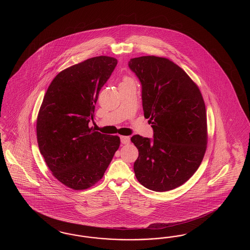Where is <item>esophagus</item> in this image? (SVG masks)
I'll return each mask as SVG.
<instances>
[{
  "instance_id": "34e87169",
  "label": "esophagus",
  "mask_w": 250,
  "mask_h": 250,
  "mask_svg": "<svg viewBox=\"0 0 250 250\" xmlns=\"http://www.w3.org/2000/svg\"><path fill=\"white\" fill-rule=\"evenodd\" d=\"M121 143L124 145H128L130 143V137L129 136H122Z\"/></svg>"
}]
</instances>
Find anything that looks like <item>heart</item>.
Listing matches in <instances>:
<instances>
[{
	"label": "heart",
	"mask_w": 250,
	"mask_h": 250,
	"mask_svg": "<svg viewBox=\"0 0 250 250\" xmlns=\"http://www.w3.org/2000/svg\"><path fill=\"white\" fill-rule=\"evenodd\" d=\"M128 82H132V80L130 78H125L124 79V82L123 83H128Z\"/></svg>",
	"instance_id": "b5f03b06"
}]
</instances>
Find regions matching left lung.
I'll return each instance as SVG.
<instances>
[{
  "instance_id": "left-lung-1",
  "label": "left lung",
  "mask_w": 250,
  "mask_h": 250,
  "mask_svg": "<svg viewBox=\"0 0 250 250\" xmlns=\"http://www.w3.org/2000/svg\"><path fill=\"white\" fill-rule=\"evenodd\" d=\"M130 69L142 86V105L153 138L135 135L137 181L154 191H167L187 182L201 165L207 145L202 93L172 61L155 56L131 59Z\"/></svg>"
}]
</instances>
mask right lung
Instances as JSON below:
<instances>
[{
    "label": "right lung",
    "instance_id": "1",
    "mask_svg": "<svg viewBox=\"0 0 250 250\" xmlns=\"http://www.w3.org/2000/svg\"><path fill=\"white\" fill-rule=\"evenodd\" d=\"M116 65V59L106 56L73 65L55 77L43 99L37 120L39 150L54 177L70 189L97 183L119 148V136L89 126L99 92Z\"/></svg>",
    "mask_w": 250,
    "mask_h": 250
}]
</instances>
